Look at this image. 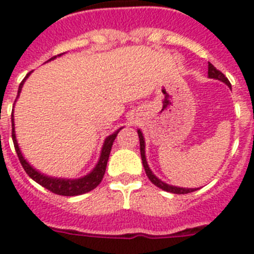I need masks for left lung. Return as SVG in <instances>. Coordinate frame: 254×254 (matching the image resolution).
Returning a JSON list of instances; mask_svg holds the SVG:
<instances>
[{
  "instance_id": "left-lung-1",
  "label": "left lung",
  "mask_w": 254,
  "mask_h": 254,
  "mask_svg": "<svg viewBox=\"0 0 254 254\" xmlns=\"http://www.w3.org/2000/svg\"><path fill=\"white\" fill-rule=\"evenodd\" d=\"M208 77L211 78H216V80H220V81L225 82L229 87H232L230 85V81H229L228 78L225 77L221 71L214 67L211 64H208ZM138 133V138H140V151H141V159H142V165L145 168V172H146V176L149 177L150 181L152 182V185H155L156 187H159L160 190H167V192H172V193H176V194H186V193H190V192H194L196 188H181V187H174V186H170L167 185V183H164L161 182L160 179L156 178V177L152 174V172L150 170L149 165H147V161H146V156H145V140H143V136H142V132L138 129L137 131Z\"/></svg>"
}]
</instances>
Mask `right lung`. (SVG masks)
<instances>
[{
	"label": "right lung",
	"instance_id": "add662e5",
	"mask_svg": "<svg viewBox=\"0 0 254 254\" xmlns=\"http://www.w3.org/2000/svg\"><path fill=\"white\" fill-rule=\"evenodd\" d=\"M61 56V55H60ZM55 57H52L51 60H55ZM49 60V61H51ZM30 75V72L25 76V78L22 80L21 84L19 86V91H17V96L21 93V87L25 82V80L28 78V76ZM16 102V100H15ZM11 122H12V141H13V146H15V150H16L17 158H19L20 163H21L22 168L26 172L29 177H30L33 181H35L37 183H39L42 187L47 188L48 190L53 192L56 194H60V196H77V194L86 193V192H90L94 188H96L99 186V183L102 182L103 177H104L105 169H107V163L108 159H109V154H111L112 145H113L114 140H116L117 134L120 132V128L118 131H116L114 133H112L111 136H108L104 141V145H103L102 154H100V159L96 164V167L94 168L93 172H90L87 176L82 177V178L78 179H62V178H52V177L44 176L42 173H39L38 170H35L34 168L31 167L30 164L24 159L21 151H20V147L17 145L16 136H15V127H13V114H11Z\"/></svg>",
	"mask_w": 254,
	"mask_h": 254
}]
</instances>
